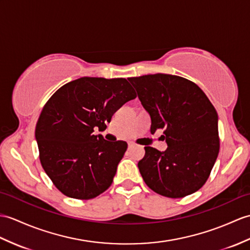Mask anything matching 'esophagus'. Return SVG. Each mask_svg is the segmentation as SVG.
<instances>
[{
	"label": "esophagus",
	"instance_id": "esophagus-1",
	"mask_svg": "<svg viewBox=\"0 0 250 250\" xmlns=\"http://www.w3.org/2000/svg\"><path fill=\"white\" fill-rule=\"evenodd\" d=\"M134 146H135V144H134V143H132V142H130L129 144H127V147H129V149L133 148Z\"/></svg>",
	"mask_w": 250,
	"mask_h": 250
}]
</instances>
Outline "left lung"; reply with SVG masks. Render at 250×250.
<instances>
[{"instance_id": "8db88e82", "label": "left lung", "mask_w": 250, "mask_h": 250, "mask_svg": "<svg viewBox=\"0 0 250 250\" xmlns=\"http://www.w3.org/2000/svg\"><path fill=\"white\" fill-rule=\"evenodd\" d=\"M151 117L153 133L164 129L168 148L145 147L138 162L148 187L168 198H182L204 187L219 152L218 116L195 83L178 75L156 73L129 78Z\"/></svg>"}]
</instances>
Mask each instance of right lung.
Listing matches in <instances>:
<instances>
[{
	"instance_id": "1",
	"label": "right lung",
	"mask_w": 250,
	"mask_h": 250,
	"mask_svg": "<svg viewBox=\"0 0 250 250\" xmlns=\"http://www.w3.org/2000/svg\"><path fill=\"white\" fill-rule=\"evenodd\" d=\"M135 98L125 79L84 77L62 86L45 103L35 137L40 163L63 195L87 200L111 187L127 144L94 132L105 129L114 113Z\"/></svg>"
}]
</instances>
